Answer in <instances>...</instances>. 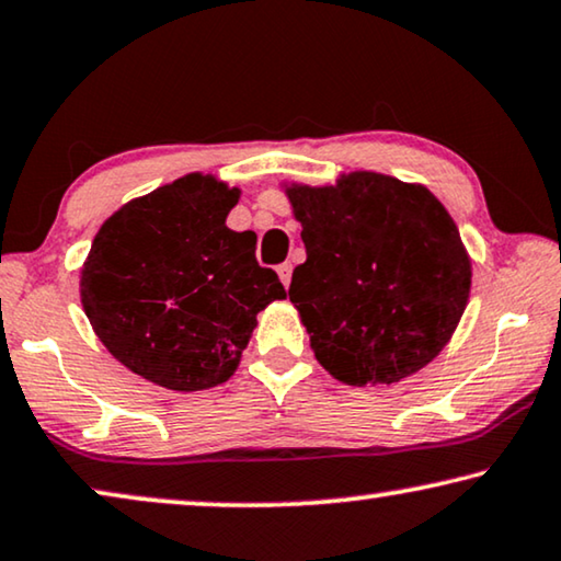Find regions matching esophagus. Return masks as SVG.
<instances>
[{
  "instance_id": "obj_1",
  "label": "esophagus",
  "mask_w": 561,
  "mask_h": 561,
  "mask_svg": "<svg viewBox=\"0 0 561 561\" xmlns=\"http://www.w3.org/2000/svg\"><path fill=\"white\" fill-rule=\"evenodd\" d=\"M277 274H279V279H282L284 287H289V282H291V264H289V262L279 264V266H277Z\"/></svg>"
}]
</instances>
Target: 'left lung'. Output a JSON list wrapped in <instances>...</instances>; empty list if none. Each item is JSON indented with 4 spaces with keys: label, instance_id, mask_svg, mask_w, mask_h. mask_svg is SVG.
<instances>
[{
    "label": "left lung",
    "instance_id": "8db88e82",
    "mask_svg": "<svg viewBox=\"0 0 561 561\" xmlns=\"http://www.w3.org/2000/svg\"><path fill=\"white\" fill-rule=\"evenodd\" d=\"M307 259L289 299L322 366L351 386L393 383L445 348L470 291L455 220L422 185L353 172L289 187Z\"/></svg>",
    "mask_w": 561,
    "mask_h": 561
}]
</instances>
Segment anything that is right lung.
Here are the masks:
<instances>
[{"mask_svg":"<svg viewBox=\"0 0 561 561\" xmlns=\"http://www.w3.org/2000/svg\"><path fill=\"white\" fill-rule=\"evenodd\" d=\"M239 191L187 175L126 203L101 226L83 264L81 302L116 360L172 391L224 383L256 312L284 297L259 266L256 233L231 231Z\"/></svg>","mask_w":561,"mask_h":561,"instance_id":"obj_1","label":"right lung"}]
</instances>
